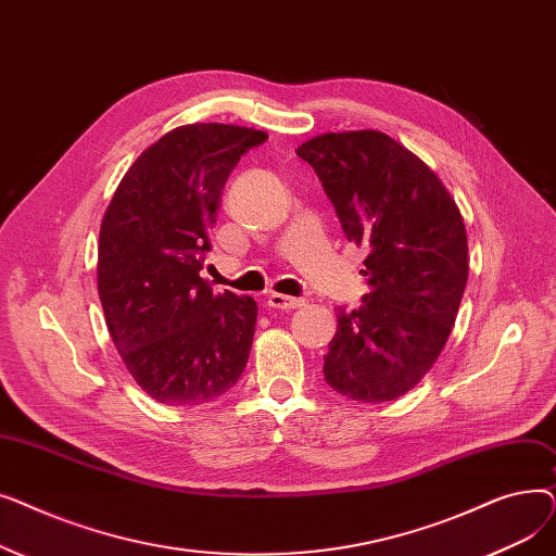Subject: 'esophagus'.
<instances>
[{
    "mask_svg": "<svg viewBox=\"0 0 556 556\" xmlns=\"http://www.w3.org/2000/svg\"><path fill=\"white\" fill-rule=\"evenodd\" d=\"M268 306L279 308V311H293V308H302V306H304V300H300V298H286V295L273 293V295L268 298Z\"/></svg>",
    "mask_w": 556,
    "mask_h": 556,
    "instance_id": "34e87169",
    "label": "esophagus"
}]
</instances>
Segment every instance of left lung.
<instances>
[{"label": "left lung", "mask_w": 556, "mask_h": 556, "mask_svg": "<svg viewBox=\"0 0 556 556\" xmlns=\"http://www.w3.org/2000/svg\"><path fill=\"white\" fill-rule=\"evenodd\" d=\"M298 155L323 182L344 237L367 245L363 306L338 313L327 383L361 403L410 392L453 331L469 279L455 200L413 151L378 130L325 132Z\"/></svg>", "instance_id": "left-lung-1"}]
</instances>
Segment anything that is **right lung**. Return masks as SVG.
Listing matches in <instances>:
<instances>
[{
  "label": "right lung",
  "instance_id": "1",
  "mask_svg": "<svg viewBox=\"0 0 556 556\" xmlns=\"http://www.w3.org/2000/svg\"><path fill=\"white\" fill-rule=\"evenodd\" d=\"M266 132L189 124L149 146L116 187L99 233V298L137 386L164 405H200L243 374L256 302L200 277L231 168Z\"/></svg>",
  "mask_w": 556,
  "mask_h": 556
}]
</instances>
